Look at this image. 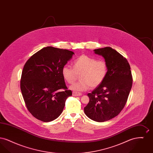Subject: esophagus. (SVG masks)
<instances>
[{
	"instance_id": "obj_1",
	"label": "esophagus",
	"mask_w": 153,
	"mask_h": 153,
	"mask_svg": "<svg viewBox=\"0 0 153 153\" xmlns=\"http://www.w3.org/2000/svg\"><path fill=\"white\" fill-rule=\"evenodd\" d=\"M72 95L74 96H81L82 94L81 93H79V92H73Z\"/></svg>"
}]
</instances>
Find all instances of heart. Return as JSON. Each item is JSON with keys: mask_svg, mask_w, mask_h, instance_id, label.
<instances>
[{"mask_svg": "<svg viewBox=\"0 0 153 153\" xmlns=\"http://www.w3.org/2000/svg\"><path fill=\"white\" fill-rule=\"evenodd\" d=\"M73 67L64 66L61 73L64 79L71 84L76 81L80 74L81 80L70 87L71 89L77 92L86 91L91 87L99 86L105 80L108 70L105 60L96 59L85 54L74 59Z\"/></svg>", "mask_w": 153, "mask_h": 153, "instance_id": "heart-1", "label": "heart"}]
</instances>
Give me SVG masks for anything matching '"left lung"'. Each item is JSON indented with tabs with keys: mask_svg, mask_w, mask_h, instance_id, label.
<instances>
[{
	"mask_svg": "<svg viewBox=\"0 0 153 153\" xmlns=\"http://www.w3.org/2000/svg\"><path fill=\"white\" fill-rule=\"evenodd\" d=\"M94 51L104 58L108 70L104 81L88 94L89 102L84 112L91 119L102 122L117 117L123 109L131 91L132 77L127 59L115 49L105 47Z\"/></svg>",
	"mask_w": 153,
	"mask_h": 153,
	"instance_id": "left-lung-1",
	"label": "left lung"
}]
</instances>
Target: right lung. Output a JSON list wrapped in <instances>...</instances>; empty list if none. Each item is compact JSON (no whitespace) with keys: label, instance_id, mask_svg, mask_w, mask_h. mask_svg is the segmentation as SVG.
Returning <instances> with one entry per match:
<instances>
[{"label":"right lung","instance_id":"1","mask_svg":"<svg viewBox=\"0 0 153 153\" xmlns=\"http://www.w3.org/2000/svg\"><path fill=\"white\" fill-rule=\"evenodd\" d=\"M73 51L51 46L42 48L27 61L22 71L21 89L26 105L36 119L49 122L62 113L68 90L61 71Z\"/></svg>","mask_w":153,"mask_h":153}]
</instances>
